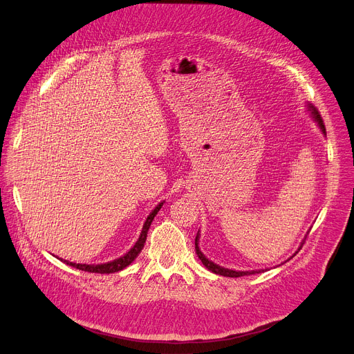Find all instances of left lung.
<instances>
[{
	"instance_id": "8db88e82",
	"label": "left lung",
	"mask_w": 354,
	"mask_h": 354,
	"mask_svg": "<svg viewBox=\"0 0 354 354\" xmlns=\"http://www.w3.org/2000/svg\"><path fill=\"white\" fill-rule=\"evenodd\" d=\"M308 108H309V111H310V113H312V118L313 120L317 122V125H319V128H320V131L326 135V128H324V124H323V120H322V116H320V113H319V111L312 105V104H309L308 105ZM306 239V238H304ZM199 233L196 234V239H195V249H196V254H198V257L201 259V262L203 263V266L207 269V270H210V272H214V273H216V274H221V276H226V277H241V276H249V274H254V273H259V272H262V270H250V272H241V270H232V269H226V268H222V266H219V265H216V263H214L212 261H209V259L201 252V249H199ZM301 246H303V243H301ZM301 246L299 248V250L301 249ZM297 250V252H299ZM296 252V253H297ZM295 253V254H296ZM293 254V256H295ZM292 256V257H293Z\"/></svg>"
}]
</instances>
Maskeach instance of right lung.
Returning a JSON list of instances; mask_svg holds the SVG:
<instances>
[{
	"label": "right lung",
	"mask_w": 354,
	"mask_h": 354,
	"mask_svg": "<svg viewBox=\"0 0 354 354\" xmlns=\"http://www.w3.org/2000/svg\"><path fill=\"white\" fill-rule=\"evenodd\" d=\"M163 202H160L159 205H156V207L151 212L149 216L147 218L145 223H144V227H142V232H140L139 234V239L136 241V243L133 245V248H131L129 252H127L124 256L115 259V261L112 262H108V263H101V265H82V263H74V262H68V261H64V259H61V261L69 266L73 268H77L80 270H84V272H89V273H115V272H120L122 269H125L127 266H129L136 256L140 253V250L144 249V245H145V241H147V234H148V230H149V226L153 221V218L156 216V214L159 212V209L162 207Z\"/></svg>",
	"instance_id": "obj_1"
}]
</instances>
